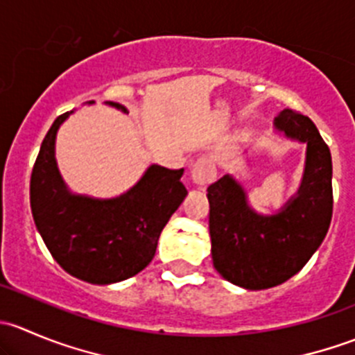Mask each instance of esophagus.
Wrapping results in <instances>:
<instances>
[{"instance_id": "obj_1", "label": "esophagus", "mask_w": 355, "mask_h": 355, "mask_svg": "<svg viewBox=\"0 0 355 355\" xmlns=\"http://www.w3.org/2000/svg\"><path fill=\"white\" fill-rule=\"evenodd\" d=\"M191 173L192 180L200 185V187H204V185H209L216 178V166H214V163L209 157H199L194 163V166H192Z\"/></svg>"}]
</instances>
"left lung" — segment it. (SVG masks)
Listing matches in <instances>:
<instances>
[{"label":"left lung","mask_w":355,"mask_h":355,"mask_svg":"<svg viewBox=\"0 0 355 355\" xmlns=\"http://www.w3.org/2000/svg\"><path fill=\"white\" fill-rule=\"evenodd\" d=\"M277 128L307 144L302 185L280 213H254L245 192L228 175L207 187L214 268L225 280L249 290L277 287L299 273L321 245L331 221L330 148L313 120L299 111H282Z\"/></svg>","instance_id":"1"}]
</instances>
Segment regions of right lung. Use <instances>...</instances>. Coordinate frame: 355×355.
Returning <instances> with one entry per match:
<instances>
[{
	"label": "right lung",
	"mask_w": 355,
	"mask_h": 355,
	"mask_svg": "<svg viewBox=\"0 0 355 355\" xmlns=\"http://www.w3.org/2000/svg\"><path fill=\"white\" fill-rule=\"evenodd\" d=\"M128 113L120 103H110ZM68 113L60 114L42 141L31 175L35 227L56 263L78 280L116 284L144 270L157 239L187 196L184 168L153 164L127 194L114 199L71 196L55 159V137Z\"/></svg>",
	"instance_id": "1"
}]
</instances>
